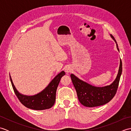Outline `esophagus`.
Listing matches in <instances>:
<instances>
[{"label":"esophagus","instance_id":"34e87169","mask_svg":"<svg viewBox=\"0 0 131 131\" xmlns=\"http://www.w3.org/2000/svg\"><path fill=\"white\" fill-rule=\"evenodd\" d=\"M65 70L66 73H70V72L71 71V69L70 67H67V68H66Z\"/></svg>","mask_w":131,"mask_h":131}]
</instances>
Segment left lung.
<instances>
[{
  "instance_id": "obj_1",
  "label": "left lung",
  "mask_w": 131,
  "mask_h": 131,
  "mask_svg": "<svg viewBox=\"0 0 131 131\" xmlns=\"http://www.w3.org/2000/svg\"><path fill=\"white\" fill-rule=\"evenodd\" d=\"M111 37L115 41L116 48L119 51L118 44L112 35ZM122 72V62L120 60L119 71L116 79L109 85L97 87L79 79L74 74L70 75L71 79L75 88L79 102L86 107H96L107 104L113 99L117 91Z\"/></svg>"
}]
</instances>
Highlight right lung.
<instances>
[{
    "label": "right lung",
    "mask_w": 131,
    "mask_h": 131,
    "mask_svg": "<svg viewBox=\"0 0 131 131\" xmlns=\"http://www.w3.org/2000/svg\"><path fill=\"white\" fill-rule=\"evenodd\" d=\"M65 75L64 71H61L54 77L43 91L34 96H26L19 93L14 85L10 75L9 78L14 92L21 104L32 110H42L50 108L54 104L58 85L61 78Z\"/></svg>",
    "instance_id": "right-lung-1"
}]
</instances>
